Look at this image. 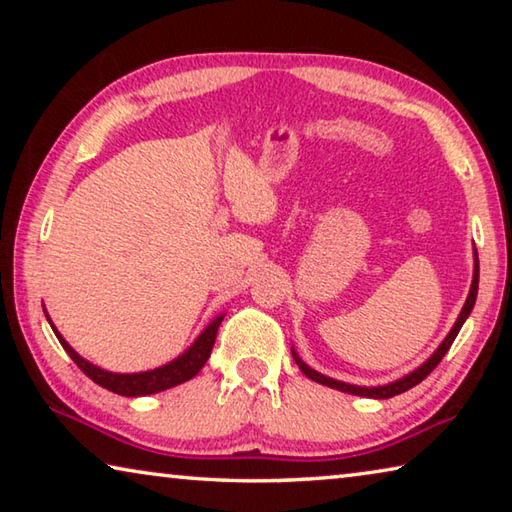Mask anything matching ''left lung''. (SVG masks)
I'll return each mask as SVG.
<instances>
[{
    "mask_svg": "<svg viewBox=\"0 0 512 512\" xmlns=\"http://www.w3.org/2000/svg\"><path fill=\"white\" fill-rule=\"evenodd\" d=\"M476 291H479V255L474 253L472 287H470V293H467V300H465V305H463V309H461V314H458V318H456L454 327L449 329V334L445 336V341L438 345V350L433 352L431 357H429L427 361H424L420 368H415L413 372H409V375L402 377V379L391 381V384H384V386H354V384H345V381L325 377V375H320V372H316L314 368H309L307 363L298 357L296 350H291V354H293V359H296L298 368H300L302 372H305V375H307L309 379H314L316 384L336 388V391H341V393H350V395H359V397H372V400H388V397H395V395H400V393H404V391H409V388H413V386H418L420 381H422L424 377H427L429 372H431L433 368H436L440 361H443L447 350L452 348V343H454V339L458 336V332H461V327H463V323L467 320V316L472 314L474 302H476Z\"/></svg>",
    "mask_w": 512,
    "mask_h": 512,
    "instance_id": "1",
    "label": "left lung"
}]
</instances>
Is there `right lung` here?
Listing matches in <instances>:
<instances>
[{
  "label": "right lung",
  "mask_w": 512,
  "mask_h": 512,
  "mask_svg": "<svg viewBox=\"0 0 512 512\" xmlns=\"http://www.w3.org/2000/svg\"><path fill=\"white\" fill-rule=\"evenodd\" d=\"M47 320H49V316H47ZM221 320H223V314L216 316L212 323L203 329L201 336H198V339L192 343V348H187L178 359L167 363V366H160V368L146 370V372H131V375H121V372L103 370L99 366H94V363L85 361L81 354H76L72 350V345H69L63 336L58 334V329L51 325V320H49V325H51V329H54V334L58 336V341L65 348V352L72 357L76 366H79L85 375L94 381V384L108 388V391L117 393V395L142 397V395L167 391V388L185 384V381L196 377L198 370H201L205 366V361L210 359Z\"/></svg>",
  "instance_id": "right-lung-1"
}]
</instances>
